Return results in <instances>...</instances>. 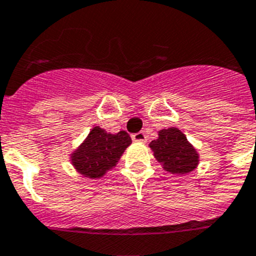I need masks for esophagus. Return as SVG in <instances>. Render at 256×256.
<instances>
[{"mask_svg":"<svg viewBox=\"0 0 256 256\" xmlns=\"http://www.w3.org/2000/svg\"><path fill=\"white\" fill-rule=\"evenodd\" d=\"M131 139H132L134 142H146V136L143 131H139V132H136V134L131 135Z\"/></svg>","mask_w":256,"mask_h":256,"instance_id":"34e87169","label":"esophagus"}]
</instances>
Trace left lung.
Returning a JSON list of instances; mask_svg holds the SVG:
<instances>
[{
    "label": "left lung",
    "mask_w": 256,
    "mask_h": 256,
    "mask_svg": "<svg viewBox=\"0 0 256 256\" xmlns=\"http://www.w3.org/2000/svg\"><path fill=\"white\" fill-rule=\"evenodd\" d=\"M156 160L171 174H188L198 165V153L179 128H164L150 142Z\"/></svg>",
    "instance_id": "1"
}]
</instances>
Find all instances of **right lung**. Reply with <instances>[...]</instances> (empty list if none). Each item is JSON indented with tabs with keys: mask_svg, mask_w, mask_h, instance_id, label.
I'll return each mask as SVG.
<instances>
[{
	"mask_svg": "<svg viewBox=\"0 0 256 256\" xmlns=\"http://www.w3.org/2000/svg\"><path fill=\"white\" fill-rule=\"evenodd\" d=\"M130 144L131 138L126 131L108 134L104 128L95 126L85 142L70 156L72 165L80 174L98 179L114 168Z\"/></svg>",
	"mask_w": 256,
	"mask_h": 256,
	"instance_id": "right-lung-1",
	"label": "right lung"
}]
</instances>
